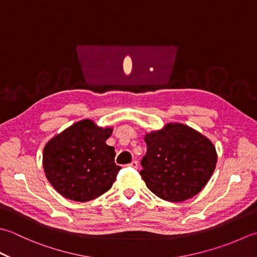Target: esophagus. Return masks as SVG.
I'll list each match as a JSON object with an SVG mask.
<instances>
[{"label":"esophagus","instance_id":"34e87169","mask_svg":"<svg viewBox=\"0 0 257 257\" xmlns=\"http://www.w3.org/2000/svg\"><path fill=\"white\" fill-rule=\"evenodd\" d=\"M129 166H130V167L135 168V169H137L138 168V162H137V160H133V162L129 164Z\"/></svg>","mask_w":257,"mask_h":257}]
</instances>
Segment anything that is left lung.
Here are the masks:
<instances>
[{
  "instance_id": "8db88e82",
  "label": "left lung",
  "mask_w": 257,
  "mask_h": 257,
  "mask_svg": "<svg viewBox=\"0 0 257 257\" xmlns=\"http://www.w3.org/2000/svg\"><path fill=\"white\" fill-rule=\"evenodd\" d=\"M147 153L140 175L150 192L167 202L194 197L212 177L217 163L213 143L183 123H167L146 134Z\"/></svg>"
}]
</instances>
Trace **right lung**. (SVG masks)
Returning a JSON list of instances; mask_svg holds the SVG:
<instances>
[{"mask_svg":"<svg viewBox=\"0 0 257 257\" xmlns=\"http://www.w3.org/2000/svg\"><path fill=\"white\" fill-rule=\"evenodd\" d=\"M111 134V127L83 119L49 140L43 149V169L60 195L83 203L111 188L121 169L114 163V148L105 144Z\"/></svg>","mask_w":257,"mask_h":257,"instance_id":"right-lung-1","label":"right lung"}]
</instances>
